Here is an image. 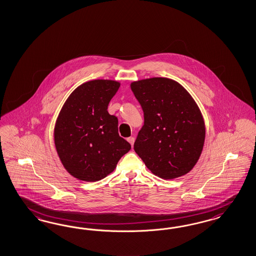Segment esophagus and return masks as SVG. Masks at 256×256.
<instances>
[{"label":"esophagus","mask_w":256,"mask_h":256,"mask_svg":"<svg viewBox=\"0 0 256 256\" xmlns=\"http://www.w3.org/2000/svg\"><path fill=\"white\" fill-rule=\"evenodd\" d=\"M128 140V142L131 144V146H134V138H127Z\"/></svg>","instance_id":"obj_1"}]
</instances>
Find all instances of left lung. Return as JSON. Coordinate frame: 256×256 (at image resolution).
Here are the masks:
<instances>
[{
  "label": "left lung",
  "mask_w": 256,
  "mask_h": 256,
  "mask_svg": "<svg viewBox=\"0 0 256 256\" xmlns=\"http://www.w3.org/2000/svg\"><path fill=\"white\" fill-rule=\"evenodd\" d=\"M144 112L134 148L154 175L173 180L189 173L202 154L204 118L187 90L168 78L131 83Z\"/></svg>",
  "instance_id": "left-lung-1"
}]
</instances>
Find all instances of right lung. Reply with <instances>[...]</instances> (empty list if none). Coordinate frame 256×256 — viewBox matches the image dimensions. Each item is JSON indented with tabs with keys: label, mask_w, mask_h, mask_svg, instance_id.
<instances>
[{
	"label": "right lung",
	"mask_w": 256,
	"mask_h": 256,
	"mask_svg": "<svg viewBox=\"0 0 256 256\" xmlns=\"http://www.w3.org/2000/svg\"><path fill=\"white\" fill-rule=\"evenodd\" d=\"M118 81L95 80L74 88L58 113L54 143L66 171L83 182H97L112 173L131 145L118 132L117 117L108 106Z\"/></svg>",
	"instance_id": "obj_1"
}]
</instances>
